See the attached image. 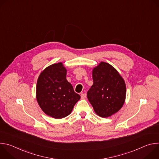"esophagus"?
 I'll use <instances>...</instances> for the list:
<instances>
[{
    "mask_svg": "<svg viewBox=\"0 0 159 159\" xmlns=\"http://www.w3.org/2000/svg\"><path fill=\"white\" fill-rule=\"evenodd\" d=\"M80 97H81V99H85L86 97V94L85 93L80 94Z\"/></svg>",
    "mask_w": 159,
    "mask_h": 159,
    "instance_id": "1",
    "label": "esophagus"
}]
</instances>
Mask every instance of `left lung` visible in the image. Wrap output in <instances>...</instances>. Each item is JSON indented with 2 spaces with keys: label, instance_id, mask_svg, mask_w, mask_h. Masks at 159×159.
<instances>
[{
  "label": "left lung",
  "instance_id": "8db88e82",
  "mask_svg": "<svg viewBox=\"0 0 159 159\" xmlns=\"http://www.w3.org/2000/svg\"><path fill=\"white\" fill-rule=\"evenodd\" d=\"M93 85L87 96L95 112L102 118L115 114L125 103L124 79L112 65L103 61L93 69Z\"/></svg>",
  "mask_w": 159,
  "mask_h": 159
}]
</instances>
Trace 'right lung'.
I'll list each match as a JSON object with an SVG mask.
<instances>
[{"label": "right lung", "mask_w": 159, "mask_h": 159, "mask_svg": "<svg viewBox=\"0 0 159 159\" xmlns=\"http://www.w3.org/2000/svg\"><path fill=\"white\" fill-rule=\"evenodd\" d=\"M66 69L61 62L47 67L39 75L36 99L45 114L56 119L69 115L80 96L66 79Z\"/></svg>", "instance_id": "1"}]
</instances>
